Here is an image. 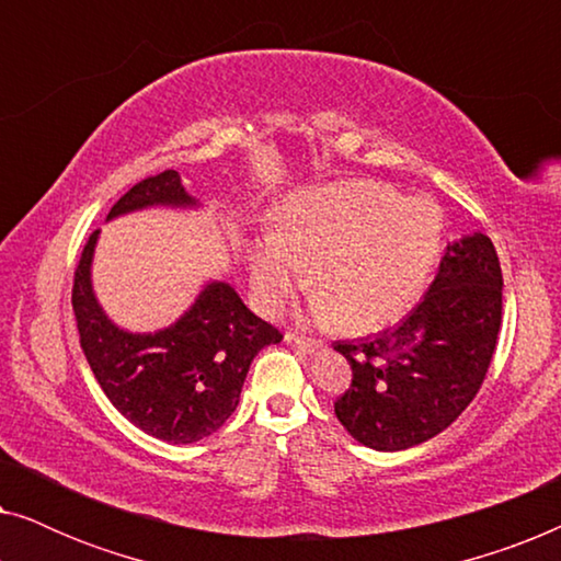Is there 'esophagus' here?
Listing matches in <instances>:
<instances>
[{
	"instance_id": "1",
	"label": "esophagus",
	"mask_w": 561,
	"mask_h": 561,
	"mask_svg": "<svg viewBox=\"0 0 561 561\" xmlns=\"http://www.w3.org/2000/svg\"><path fill=\"white\" fill-rule=\"evenodd\" d=\"M286 342L294 344L296 350L306 352V355H317L321 350V342L319 340H311V336H298V334H286Z\"/></svg>"
}]
</instances>
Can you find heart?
I'll use <instances>...</instances> for the list:
<instances>
[{"label": "heart", "instance_id": "obj_1", "mask_svg": "<svg viewBox=\"0 0 561 561\" xmlns=\"http://www.w3.org/2000/svg\"><path fill=\"white\" fill-rule=\"evenodd\" d=\"M442 209L426 196L401 198L375 181L294 191L250 248L252 296L278 313L311 280L317 321L375 332L419 301L442 252Z\"/></svg>", "mask_w": 561, "mask_h": 561}]
</instances>
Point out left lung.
I'll return each instance as SVG.
<instances>
[{
	"instance_id": "left-lung-1",
	"label": "left lung",
	"mask_w": 561,
	"mask_h": 561,
	"mask_svg": "<svg viewBox=\"0 0 561 561\" xmlns=\"http://www.w3.org/2000/svg\"><path fill=\"white\" fill-rule=\"evenodd\" d=\"M503 319V275L488 234L449 242L424 301L396 329L336 342L352 382L334 403L375 451L411 449L457 421L485 380Z\"/></svg>"
}]
</instances>
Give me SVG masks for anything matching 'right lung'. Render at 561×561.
I'll return each instance as SVG.
<instances>
[{
	"instance_id": "add662e5",
	"label": "right lung",
	"mask_w": 561,
	"mask_h": 561,
	"mask_svg": "<svg viewBox=\"0 0 561 561\" xmlns=\"http://www.w3.org/2000/svg\"><path fill=\"white\" fill-rule=\"evenodd\" d=\"M202 202L181 175L145 179L112 206L106 221L145 209L196 211ZM99 229L89 237L73 278L81 350L114 409L129 424L168 444H194L232 416L252 359L278 344V329L255 317L227 280H209L173 324L129 332L106 317L91 280Z\"/></svg>"
}]
</instances>
